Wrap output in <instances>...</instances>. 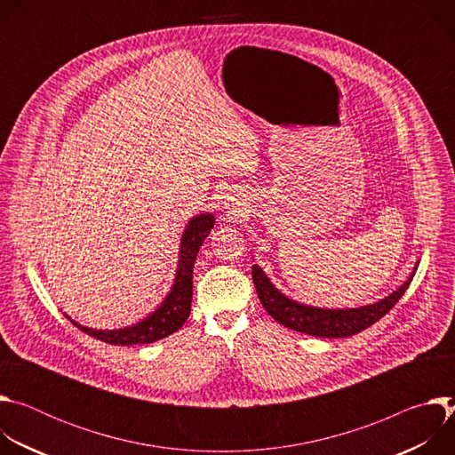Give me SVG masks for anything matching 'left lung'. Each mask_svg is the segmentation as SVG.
<instances>
[{
    "mask_svg": "<svg viewBox=\"0 0 455 455\" xmlns=\"http://www.w3.org/2000/svg\"><path fill=\"white\" fill-rule=\"evenodd\" d=\"M412 277L414 275H411L396 291L374 304L351 309H323L288 299L270 283L261 268L257 265L251 267V279L257 290V297L261 300L263 307L272 315V318L293 331L318 339H342L367 330L395 307V304L409 288Z\"/></svg>",
    "mask_w": 455,
    "mask_h": 455,
    "instance_id": "obj_1",
    "label": "left lung"
}]
</instances>
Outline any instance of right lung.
<instances>
[{"mask_svg":"<svg viewBox=\"0 0 455 455\" xmlns=\"http://www.w3.org/2000/svg\"><path fill=\"white\" fill-rule=\"evenodd\" d=\"M214 227V216L212 214H200L192 218L181 235L180 244V261L178 270L174 277V284L165 297V300L155 309L148 318L135 323V326L122 328V330H111V331H100L84 328L76 320H72L68 315L67 318L74 323L76 328L84 331L86 335L102 340L111 346H133V344H151L156 340H162L174 331H178L188 313H190V302H192V272H194V261L200 251V246L204 244L205 237L211 234V228Z\"/></svg>","mask_w":455,"mask_h":455,"instance_id":"obj_1","label":"right lung"}]
</instances>
